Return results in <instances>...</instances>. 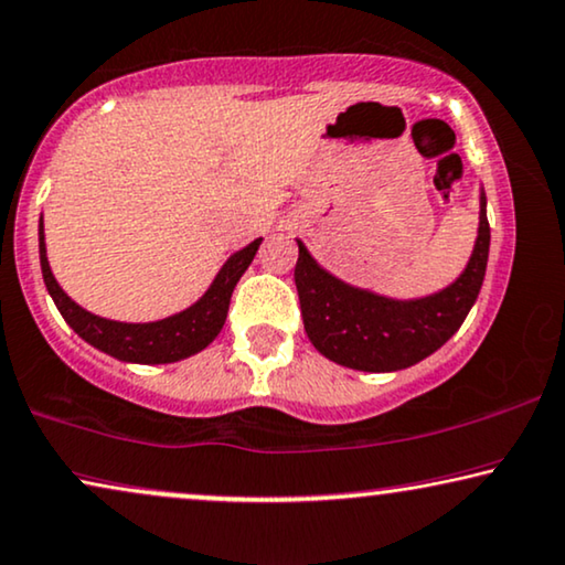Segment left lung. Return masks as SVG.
<instances>
[{
  "label": "left lung",
  "instance_id": "obj_1",
  "mask_svg": "<svg viewBox=\"0 0 565 565\" xmlns=\"http://www.w3.org/2000/svg\"><path fill=\"white\" fill-rule=\"evenodd\" d=\"M490 225L480 196V228L467 269L449 288L415 300H392L353 288L321 269L298 241L296 288L303 327L329 361L355 371H399L436 353L478 300L488 267Z\"/></svg>",
  "mask_w": 565,
  "mask_h": 565
}]
</instances>
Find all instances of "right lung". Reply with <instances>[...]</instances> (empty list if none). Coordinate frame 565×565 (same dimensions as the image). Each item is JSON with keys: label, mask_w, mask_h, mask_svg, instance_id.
Returning <instances> with one entry per match:
<instances>
[{"label": "right lung", "mask_w": 565, "mask_h": 565, "mask_svg": "<svg viewBox=\"0 0 565 565\" xmlns=\"http://www.w3.org/2000/svg\"><path fill=\"white\" fill-rule=\"evenodd\" d=\"M262 238H256L246 248H241L225 262L215 280H212L210 290L189 306L186 311L173 313V317L150 321V324H127V321H111L95 313L85 311L77 306L67 292L58 288V282L51 275L49 259H46V241H43V220L39 225V252H41V273L46 290L54 298L56 309L75 332L90 342L93 348L104 350V353L119 358L127 363H175L181 358H189L200 353L215 340L220 329L228 317L231 296L241 275L252 265L256 248H259Z\"/></svg>", "instance_id": "right-lung-1"}]
</instances>
